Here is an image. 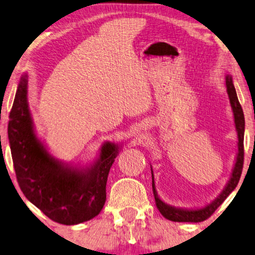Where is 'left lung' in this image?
I'll return each mask as SVG.
<instances>
[{
  "label": "left lung",
  "mask_w": 255,
  "mask_h": 255,
  "mask_svg": "<svg viewBox=\"0 0 255 255\" xmlns=\"http://www.w3.org/2000/svg\"><path fill=\"white\" fill-rule=\"evenodd\" d=\"M225 85H226V92H228L230 104H231V109L233 113V121H235V128L237 132V154L235 159V165H233L231 175L228 183L223 188V190L219 193L217 197L210 203L204 205V207L194 208V209H187V208H179L174 207V205L167 204L163 202L158 195V191L155 189L154 183V175H153V169L151 166V173H152V189L153 195H154L155 205L158 208L163 217L168 221L172 222H187V223H200L203 222L208 217L214 214L216 209L221 205L225 198L236 189L237 184H238L240 180V175H242L243 170V163H244V133H245V118H244V113L240 106L238 96H237L236 88L233 86L232 76L230 74H226L225 76Z\"/></svg>",
  "instance_id": "8db88e82"
}]
</instances>
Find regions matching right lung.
Here are the masks:
<instances>
[{
  "label": "right lung",
  "instance_id": "1",
  "mask_svg": "<svg viewBox=\"0 0 255 255\" xmlns=\"http://www.w3.org/2000/svg\"><path fill=\"white\" fill-rule=\"evenodd\" d=\"M27 72L20 76L8 138L20 190L52 221L75 225L97 216L107 198L109 170L121 144L104 141L93 162L81 166L52 154L38 137L27 102Z\"/></svg>",
  "mask_w": 255,
  "mask_h": 255
}]
</instances>
